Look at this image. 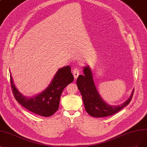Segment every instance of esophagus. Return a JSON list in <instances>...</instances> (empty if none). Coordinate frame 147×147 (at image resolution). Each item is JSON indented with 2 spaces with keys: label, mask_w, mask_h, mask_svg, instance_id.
<instances>
[{
  "label": "esophagus",
  "mask_w": 147,
  "mask_h": 147,
  "mask_svg": "<svg viewBox=\"0 0 147 147\" xmlns=\"http://www.w3.org/2000/svg\"><path fill=\"white\" fill-rule=\"evenodd\" d=\"M72 73H73V76H74V79H76L78 78V77L79 76V69L77 67L76 68H74L73 69V71H72Z\"/></svg>",
  "instance_id": "obj_1"
}]
</instances>
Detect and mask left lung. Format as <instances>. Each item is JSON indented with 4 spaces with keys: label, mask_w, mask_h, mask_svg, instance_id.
<instances>
[{
    "label": "left lung",
    "mask_w": 147,
    "mask_h": 147,
    "mask_svg": "<svg viewBox=\"0 0 147 147\" xmlns=\"http://www.w3.org/2000/svg\"><path fill=\"white\" fill-rule=\"evenodd\" d=\"M84 75H79L77 85L82 96L86 111L93 117H103L111 116L121 110L129 104L134 93L133 91L129 98L121 105H108L102 99L95 86L91 69L86 67L84 68Z\"/></svg>",
    "instance_id": "left-lung-1"
}]
</instances>
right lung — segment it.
Returning a JSON list of instances; mask_svg holds the SVG:
<instances>
[{
    "label": "right lung",
    "mask_w": 147,
    "mask_h": 147,
    "mask_svg": "<svg viewBox=\"0 0 147 147\" xmlns=\"http://www.w3.org/2000/svg\"><path fill=\"white\" fill-rule=\"evenodd\" d=\"M74 80L69 66L58 70L48 87L39 95L32 98L20 94L15 87L10 75V82L16 100L26 109L42 116L50 117L59 108L60 99L63 89Z\"/></svg>",
    "instance_id": "add662e5"
}]
</instances>
